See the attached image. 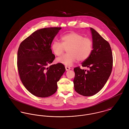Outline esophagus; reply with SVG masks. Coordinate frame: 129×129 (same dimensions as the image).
<instances>
[{"label": "esophagus", "mask_w": 129, "mask_h": 129, "mask_svg": "<svg viewBox=\"0 0 129 129\" xmlns=\"http://www.w3.org/2000/svg\"><path fill=\"white\" fill-rule=\"evenodd\" d=\"M65 68H66V71H69V70L71 69V68H70V67H67V66H66V67H65Z\"/></svg>", "instance_id": "34e87169"}]
</instances>
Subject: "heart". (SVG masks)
<instances>
[{"label": "heart", "mask_w": 129, "mask_h": 129, "mask_svg": "<svg viewBox=\"0 0 129 129\" xmlns=\"http://www.w3.org/2000/svg\"><path fill=\"white\" fill-rule=\"evenodd\" d=\"M61 43L54 41L51 49L56 56L61 55L67 49V53L56 58L58 63L72 66L78 60L83 61L89 58L93 50L92 40L76 32H71L61 37Z\"/></svg>", "instance_id": "1"}]
</instances>
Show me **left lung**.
I'll return each instance as SVG.
<instances>
[{"label": "left lung", "instance_id": "1", "mask_svg": "<svg viewBox=\"0 0 129 129\" xmlns=\"http://www.w3.org/2000/svg\"><path fill=\"white\" fill-rule=\"evenodd\" d=\"M93 50L90 56L81 64L89 70L74 69V88L78 94L90 96L99 92L110 75L113 67V55L109 43L94 29L90 28Z\"/></svg>", "mask_w": 129, "mask_h": 129}]
</instances>
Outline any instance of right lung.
<instances>
[{
  "mask_svg": "<svg viewBox=\"0 0 129 129\" xmlns=\"http://www.w3.org/2000/svg\"><path fill=\"white\" fill-rule=\"evenodd\" d=\"M61 27L38 30L20 44L17 53L20 79L33 95L47 97L57 90V82L66 71L63 64L50 65L55 58L51 44Z\"/></svg>",
  "mask_w": 129,
  "mask_h": 129,
  "instance_id": "right-lung-1",
  "label": "right lung"
}]
</instances>
